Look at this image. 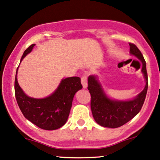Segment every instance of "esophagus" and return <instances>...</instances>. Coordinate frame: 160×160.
I'll use <instances>...</instances> for the list:
<instances>
[{"instance_id": "1", "label": "esophagus", "mask_w": 160, "mask_h": 160, "mask_svg": "<svg viewBox=\"0 0 160 160\" xmlns=\"http://www.w3.org/2000/svg\"><path fill=\"white\" fill-rule=\"evenodd\" d=\"M81 83H82V85H83V87L84 89L87 88V75L84 74L81 77Z\"/></svg>"}]
</instances>
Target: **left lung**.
Here are the masks:
<instances>
[{
    "mask_svg": "<svg viewBox=\"0 0 160 160\" xmlns=\"http://www.w3.org/2000/svg\"><path fill=\"white\" fill-rule=\"evenodd\" d=\"M130 54L136 56L142 62V73L146 80L143 90L134 99L128 101L110 99L105 93L97 77L91 75L88 77V88L91 95L90 107L92 116L99 125L116 128L124 125L138 115L143 106L148 88V79L146 61L138 47L129 43Z\"/></svg>",
    "mask_w": 160,
    "mask_h": 160,
    "instance_id": "8db88e82",
    "label": "left lung"
}]
</instances>
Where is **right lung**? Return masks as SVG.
<instances>
[{
  "mask_svg": "<svg viewBox=\"0 0 160 160\" xmlns=\"http://www.w3.org/2000/svg\"><path fill=\"white\" fill-rule=\"evenodd\" d=\"M35 44L25 50L20 62L30 53ZM17 70L15 77V96L17 104L26 119L40 128L52 131L60 128L69 116L73 96L83 88L78 77L63 79L57 89L44 99H35L26 96L17 81Z\"/></svg>",
  "mask_w": 160,
  "mask_h": 160,
  "instance_id": "1",
  "label": "right lung"
}]
</instances>
